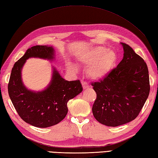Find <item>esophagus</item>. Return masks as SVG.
<instances>
[{
  "instance_id": "34e87169",
  "label": "esophagus",
  "mask_w": 158,
  "mask_h": 158,
  "mask_svg": "<svg viewBox=\"0 0 158 158\" xmlns=\"http://www.w3.org/2000/svg\"><path fill=\"white\" fill-rule=\"evenodd\" d=\"M82 87H83V89H87V88L89 87V85L88 83H87L86 82H82Z\"/></svg>"
}]
</instances>
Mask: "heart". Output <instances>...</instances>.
I'll return each instance as SVG.
<instances>
[{"label":"heart","instance_id":"b5f03b06","mask_svg":"<svg viewBox=\"0 0 158 158\" xmlns=\"http://www.w3.org/2000/svg\"><path fill=\"white\" fill-rule=\"evenodd\" d=\"M77 60L82 65L88 66L87 73L91 79L99 81L111 71L117 62V55L112 50L96 46L79 52ZM68 68L73 71L77 70V66L71 62L68 64Z\"/></svg>","mask_w":158,"mask_h":158}]
</instances>
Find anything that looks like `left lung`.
I'll return each instance as SVG.
<instances>
[{
    "mask_svg": "<svg viewBox=\"0 0 158 158\" xmlns=\"http://www.w3.org/2000/svg\"><path fill=\"white\" fill-rule=\"evenodd\" d=\"M123 57L100 82L92 84L96 93L94 117L99 123L116 127L134 120L150 92L147 65L128 44L121 43Z\"/></svg>",
    "mask_w": 158,
    "mask_h": 158,
    "instance_id": "obj_1",
    "label": "left lung"
}]
</instances>
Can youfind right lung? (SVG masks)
I'll return each instance as SVG.
<instances>
[{
  "instance_id": "1",
  "label": "right lung",
  "mask_w": 158,
  "mask_h": 158,
  "mask_svg": "<svg viewBox=\"0 0 158 158\" xmlns=\"http://www.w3.org/2000/svg\"><path fill=\"white\" fill-rule=\"evenodd\" d=\"M31 57L53 61L55 50L50 46H35L28 48L16 62L11 72L8 93L14 107L25 122L37 128H48L62 121L68 112L67 103L82 92L80 81H67L52 66L51 81L45 89L35 92L25 86L21 71Z\"/></svg>"
}]
</instances>
